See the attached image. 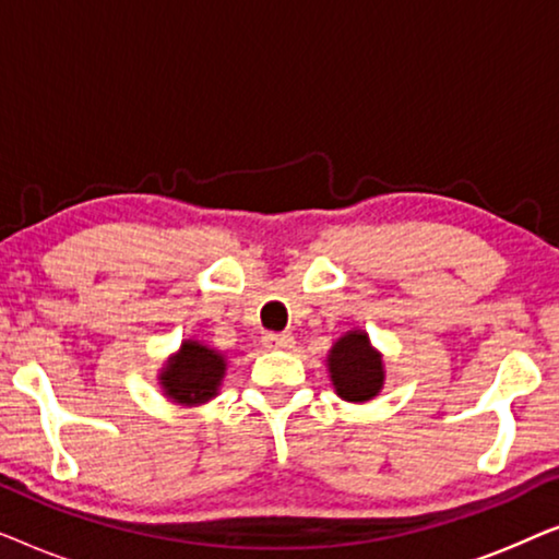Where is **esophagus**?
Listing matches in <instances>:
<instances>
[{"label": "esophagus", "mask_w": 559, "mask_h": 559, "mask_svg": "<svg viewBox=\"0 0 559 559\" xmlns=\"http://www.w3.org/2000/svg\"><path fill=\"white\" fill-rule=\"evenodd\" d=\"M295 338L289 333H266L264 335V346L266 348H293Z\"/></svg>", "instance_id": "esophagus-1"}]
</instances>
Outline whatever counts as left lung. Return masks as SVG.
<instances>
[{"label": "left lung", "instance_id": "left-lung-1", "mask_svg": "<svg viewBox=\"0 0 559 559\" xmlns=\"http://www.w3.org/2000/svg\"><path fill=\"white\" fill-rule=\"evenodd\" d=\"M328 369L338 396L346 402H366L384 384L381 356L371 348L369 335L350 331L335 343L328 356Z\"/></svg>", "mask_w": 559, "mask_h": 559}]
</instances>
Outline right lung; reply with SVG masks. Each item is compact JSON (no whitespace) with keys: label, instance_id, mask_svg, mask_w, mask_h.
<instances>
[{"label":"right lung","instance_id":"add662e5","mask_svg":"<svg viewBox=\"0 0 559 559\" xmlns=\"http://www.w3.org/2000/svg\"><path fill=\"white\" fill-rule=\"evenodd\" d=\"M226 361L216 350L201 346L195 341L182 343L180 354L167 364L159 377L165 394L180 404L209 402L224 379Z\"/></svg>","mask_w":559,"mask_h":559}]
</instances>
